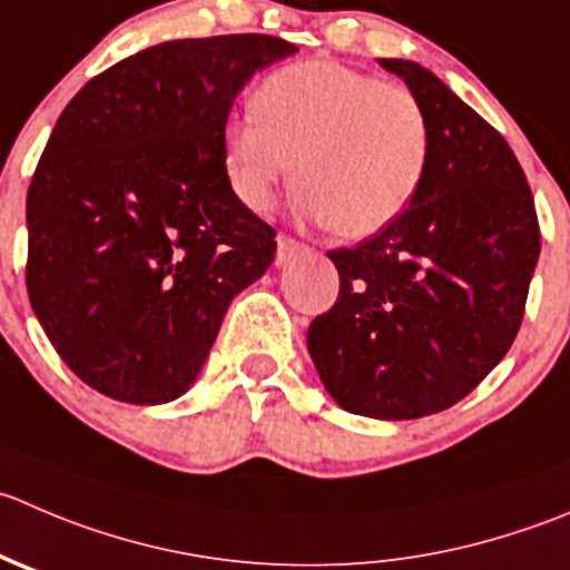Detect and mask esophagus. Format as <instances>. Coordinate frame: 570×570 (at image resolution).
<instances>
[{"label":"esophagus","mask_w":570,"mask_h":570,"mask_svg":"<svg viewBox=\"0 0 570 570\" xmlns=\"http://www.w3.org/2000/svg\"><path fill=\"white\" fill-rule=\"evenodd\" d=\"M301 250H306V245H301V242L292 239V236L281 234L278 236V253H275V264H278V267H284V264H289Z\"/></svg>","instance_id":"esophagus-1"}]
</instances>
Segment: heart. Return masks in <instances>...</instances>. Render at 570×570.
<instances>
[{"instance_id":"b5f03b06","label":"heart","mask_w":570,"mask_h":570,"mask_svg":"<svg viewBox=\"0 0 570 570\" xmlns=\"http://www.w3.org/2000/svg\"><path fill=\"white\" fill-rule=\"evenodd\" d=\"M253 108L225 132L230 184L253 212H269L295 169L303 217L362 239L395 223L423 186L432 125L401 82L297 60L258 82Z\"/></svg>"}]
</instances>
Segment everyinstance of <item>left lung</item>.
I'll use <instances>...</instances> for the list:
<instances>
[{"label":"left lung","instance_id":"left-lung-1","mask_svg":"<svg viewBox=\"0 0 570 570\" xmlns=\"http://www.w3.org/2000/svg\"><path fill=\"white\" fill-rule=\"evenodd\" d=\"M379 63L423 102L432 158L395 223L328 250L340 297L312 320L306 342L342 409L414 420L462 401L512 347L540 225L504 136L423 66Z\"/></svg>","mask_w":570,"mask_h":570}]
</instances>
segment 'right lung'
Returning <instances> with one entry per match:
<instances>
[{"label": "right lung", "instance_id": "add662e5", "mask_svg": "<svg viewBox=\"0 0 570 570\" xmlns=\"http://www.w3.org/2000/svg\"><path fill=\"white\" fill-rule=\"evenodd\" d=\"M275 36L167 41L71 97L27 189V295L77 379L114 401L195 384L228 303L275 258L230 186L225 125Z\"/></svg>", "mask_w": 570, "mask_h": 570}]
</instances>
